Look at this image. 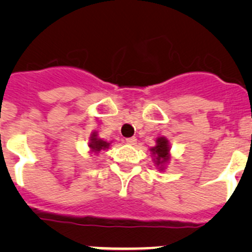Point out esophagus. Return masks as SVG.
Returning <instances> with one entry per match:
<instances>
[{
	"label": "esophagus",
	"mask_w": 252,
	"mask_h": 252,
	"mask_svg": "<svg viewBox=\"0 0 252 252\" xmlns=\"http://www.w3.org/2000/svg\"><path fill=\"white\" fill-rule=\"evenodd\" d=\"M126 141V144H128V145H135L136 144V138H128Z\"/></svg>",
	"instance_id": "esophagus-1"
}]
</instances>
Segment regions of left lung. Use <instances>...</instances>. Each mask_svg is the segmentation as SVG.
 <instances>
[{
  "label": "left lung",
  "instance_id": "obj_1",
  "mask_svg": "<svg viewBox=\"0 0 252 252\" xmlns=\"http://www.w3.org/2000/svg\"><path fill=\"white\" fill-rule=\"evenodd\" d=\"M150 152H151L152 161H154L156 168L159 172L164 171L167 164L172 159L171 144H169L168 139L166 136H159V138H157L156 145L150 149Z\"/></svg>",
  "mask_w": 252,
  "mask_h": 252
}]
</instances>
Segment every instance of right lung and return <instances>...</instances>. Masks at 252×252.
Returning <instances> with one entry per match:
<instances>
[{
	"label": "right lung",
	"instance_id": "obj_1",
	"mask_svg": "<svg viewBox=\"0 0 252 252\" xmlns=\"http://www.w3.org/2000/svg\"><path fill=\"white\" fill-rule=\"evenodd\" d=\"M111 144H112V141L105 140V139L100 138L97 131H93L90 135V138H89L88 146H89V150H90V154L98 155L101 151H103V150L110 149Z\"/></svg>",
	"mask_w": 252,
	"mask_h": 252
}]
</instances>
